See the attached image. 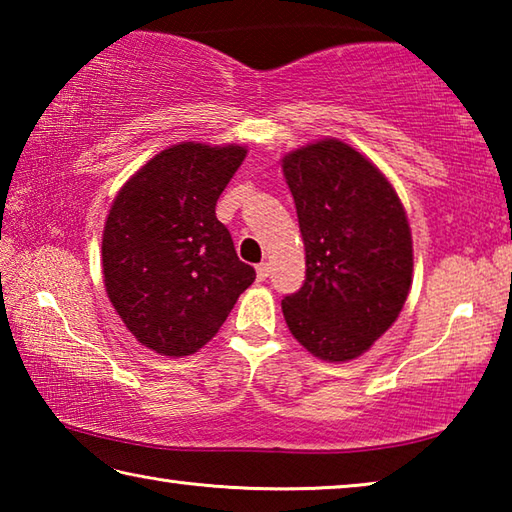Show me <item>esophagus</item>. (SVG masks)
I'll return each instance as SVG.
<instances>
[{"label": "esophagus", "instance_id": "34e87169", "mask_svg": "<svg viewBox=\"0 0 512 512\" xmlns=\"http://www.w3.org/2000/svg\"><path fill=\"white\" fill-rule=\"evenodd\" d=\"M268 273H271V264H268V262L257 264V280H266Z\"/></svg>", "mask_w": 512, "mask_h": 512}]
</instances>
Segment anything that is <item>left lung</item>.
Here are the masks:
<instances>
[{"instance_id": "left-lung-1", "label": "left lung", "mask_w": 512, "mask_h": 512, "mask_svg": "<svg viewBox=\"0 0 512 512\" xmlns=\"http://www.w3.org/2000/svg\"><path fill=\"white\" fill-rule=\"evenodd\" d=\"M305 241V284L282 300L300 345L350 361L391 327L413 275V241L393 185L366 155L320 140L282 158Z\"/></svg>"}]
</instances>
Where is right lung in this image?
<instances>
[{
	"mask_svg": "<svg viewBox=\"0 0 512 512\" xmlns=\"http://www.w3.org/2000/svg\"><path fill=\"white\" fill-rule=\"evenodd\" d=\"M244 158L237 144H173L110 207L101 244L106 293L135 339L164 357L201 350L255 282V268L216 219V201Z\"/></svg>",
	"mask_w": 512,
	"mask_h": 512,
	"instance_id": "right-lung-1",
	"label": "right lung"
}]
</instances>
